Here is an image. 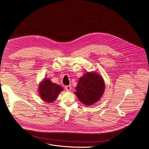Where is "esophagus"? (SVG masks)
<instances>
[{
  "instance_id": "obj_1",
  "label": "esophagus",
  "mask_w": 149,
  "mask_h": 149,
  "mask_svg": "<svg viewBox=\"0 0 149 149\" xmlns=\"http://www.w3.org/2000/svg\"><path fill=\"white\" fill-rule=\"evenodd\" d=\"M65 89L67 91H70L71 89V85H67L65 86Z\"/></svg>"
}]
</instances>
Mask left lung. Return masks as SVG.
Wrapping results in <instances>:
<instances>
[{
    "mask_svg": "<svg viewBox=\"0 0 149 149\" xmlns=\"http://www.w3.org/2000/svg\"><path fill=\"white\" fill-rule=\"evenodd\" d=\"M75 88V93L79 100L86 106H91L100 99L105 85L99 74L87 72L79 78Z\"/></svg>",
    "mask_w": 149,
    "mask_h": 149,
    "instance_id": "8db88e82",
    "label": "left lung"
}]
</instances>
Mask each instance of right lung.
<instances>
[{"label": "right lung", "mask_w": 149, "mask_h": 149, "mask_svg": "<svg viewBox=\"0 0 149 149\" xmlns=\"http://www.w3.org/2000/svg\"><path fill=\"white\" fill-rule=\"evenodd\" d=\"M38 90L39 95L43 101L52 103L56 99L63 89L58 85L52 83L48 78H45V80L39 84Z\"/></svg>", "instance_id": "obj_1"}]
</instances>
